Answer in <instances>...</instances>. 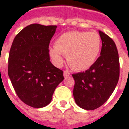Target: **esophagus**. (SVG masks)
<instances>
[{"instance_id":"obj_1","label":"esophagus","mask_w":129,"mask_h":129,"mask_svg":"<svg viewBox=\"0 0 129 129\" xmlns=\"http://www.w3.org/2000/svg\"><path fill=\"white\" fill-rule=\"evenodd\" d=\"M69 76H70V72H68V71H67V70H65V71L64 72V76L66 78Z\"/></svg>"}]
</instances>
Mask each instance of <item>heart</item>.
I'll return each instance as SVG.
<instances>
[{"label": "heart", "mask_w": 129, "mask_h": 129, "mask_svg": "<svg viewBox=\"0 0 129 129\" xmlns=\"http://www.w3.org/2000/svg\"><path fill=\"white\" fill-rule=\"evenodd\" d=\"M101 47V39L97 33L71 31L61 35L49 53L57 65L62 63V55H67L69 66L76 71H83L95 62Z\"/></svg>", "instance_id": "1"}]
</instances>
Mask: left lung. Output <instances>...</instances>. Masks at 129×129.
<instances>
[{"mask_svg": "<svg viewBox=\"0 0 129 129\" xmlns=\"http://www.w3.org/2000/svg\"><path fill=\"white\" fill-rule=\"evenodd\" d=\"M102 46L101 55L85 72L72 74L75 81L73 94L79 107L94 110L106 102L119 77L117 48L111 38L99 30Z\"/></svg>", "mask_w": 129, "mask_h": 129, "instance_id": "8db88e82", "label": "left lung"}]
</instances>
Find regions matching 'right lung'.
I'll use <instances>...</instances> for the list:
<instances>
[{
    "label": "right lung",
    "mask_w": 129,
    "mask_h": 129,
    "mask_svg": "<svg viewBox=\"0 0 129 129\" xmlns=\"http://www.w3.org/2000/svg\"><path fill=\"white\" fill-rule=\"evenodd\" d=\"M56 25L34 23L14 39L8 59V76L19 98L40 108L51 101L55 88L64 80L63 72L52 64L49 44Z\"/></svg>",
    "instance_id": "1"
}]
</instances>
